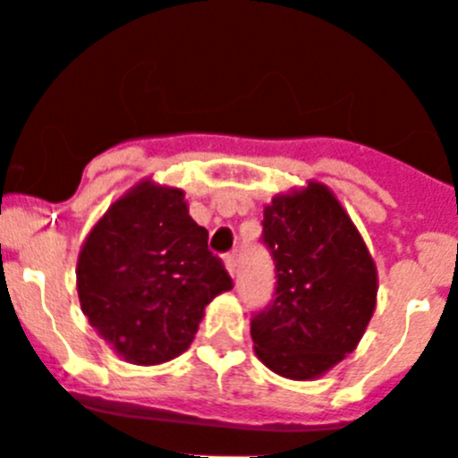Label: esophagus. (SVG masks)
<instances>
[{"label": "esophagus", "mask_w": 458, "mask_h": 458, "mask_svg": "<svg viewBox=\"0 0 458 458\" xmlns=\"http://www.w3.org/2000/svg\"><path fill=\"white\" fill-rule=\"evenodd\" d=\"M225 269H228L230 276L237 274V258H234V253L225 255Z\"/></svg>", "instance_id": "1"}]
</instances>
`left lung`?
Here are the masks:
<instances>
[{
	"mask_svg": "<svg viewBox=\"0 0 458 458\" xmlns=\"http://www.w3.org/2000/svg\"><path fill=\"white\" fill-rule=\"evenodd\" d=\"M262 244L274 259L276 290L250 319L255 353L280 377H319L368 328L377 267L347 212L317 182L267 205Z\"/></svg>",
	"mask_w": 458,
	"mask_h": 458,
	"instance_id": "1",
	"label": "left lung"
}]
</instances>
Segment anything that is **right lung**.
Masks as SVG:
<instances>
[{"label":"right lung","instance_id":"obj_1","mask_svg":"<svg viewBox=\"0 0 458 458\" xmlns=\"http://www.w3.org/2000/svg\"><path fill=\"white\" fill-rule=\"evenodd\" d=\"M233 290L208 230L180 189L141 182L90 230L77 292L90 327L134 365H157L191 344L209 301Z\"/></svg>","mask_w":458,"mask_h":458}]
</instances>
